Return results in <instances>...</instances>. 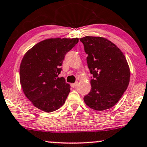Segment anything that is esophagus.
<instances>
[{"mask_svg":"<svg viewBox=\"0 0 147 147\" xmlns=\"http://www.w3.org/2000/svg\"><path fill=\"white\" fill-rule=\"evenodd\" d=\"M71 86L72 87H74V88H75V87H77L78 86V82H76L75 83H72L71 84Z\"/></svg>","mask_w":147,"mask_h":147,"instance_id":"1","label":"esophagus"}]
</instances>
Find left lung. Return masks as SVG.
<instances>
[{
	"label": "left lung",
	"instance_id": "1",
	"mask_svg": "<svg viewBox=\"0 0 147 147\" xmlns=\"http://www.w3.org/2000/svg\"><path fill=\"white\" fill-rule=\"evenodd\" d=\"M87 53V66L93 75L90 92L84 96L86 105L96 111L112 108L127 90L129 68L121 51L102 37L80 38Z\"/></svg>",
	"mask_w": 147,
	"mask_h": 147
}]
</instances>
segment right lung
<instances>
[{
    "label": "right lung",
    "mask_w": 147,
    "mask_h": 147,
    "mask_svg": "<svg viewBox=\"0 0 147 147\" xmlns=\"http://www.w3.org/2000/svg\"><path fill=\"white\" fill-rule=\"evenodd\" d=\"M78 42V38H49L35 45L24 55L20 68V83L35 107L50 113L64 104L70 86L58 75L65 55Z\"/></svg>",
    "instance_id": "right-lung-1"
}]
</instances>
